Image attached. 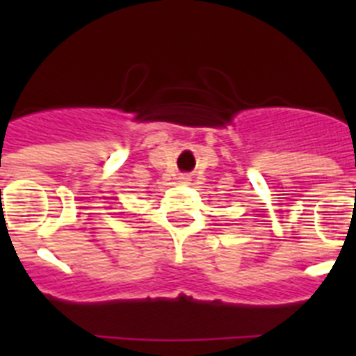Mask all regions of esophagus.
I'll use <instances>...</instances> for the list:
<instances>
[{
    "label": "esophagus",
    "instance_id": "1",
    "mask_svg": "<svg viewBox=\"0 0 356 356\" xmlns=\"http://www.w3.org/2000/svg\"><path fill=\"white\" fill-rule=\"evenodd\" d=\"M180 181H181V184H191V176H188V175H181L180 176Z\"/></svg>",
    "mask_w": 356,
    "mask_h": 356
}]
</instances>
